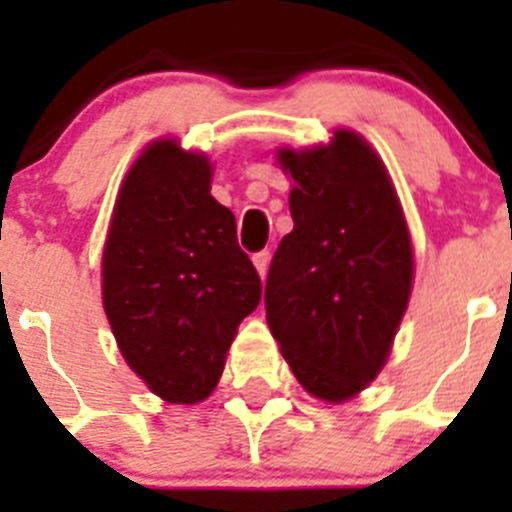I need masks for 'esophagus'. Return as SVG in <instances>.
<instances>
[{"mask_svg":"<svg viewBox=\"0 0 512 512\" xmlns=\"http://www.w3.org/2000/svg\"><path fill=\"white\" fill-rule=\"evenodd\" d=\"M269 251H259L253 253V266H256V271H259V277L264 279L266 277V269H269Z\"/></svg>","mask_w":512,"mask_h":512,"instance_id":"esophagus-1","label":"esophagus"}]
</instances>
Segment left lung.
<instances>
[{"mask_svg":"<svg viewBox=\"0 0 512 512\" xmlns=\"http://www.w3.org/2000/svg\"><path fill=\"white\" fill-rule=\"evenodd\" d=\"M277 158L292 176L295 228L271 259L266 320L297 382L343 402L382 372L408 310V223L390 174L354 130Z\"/></svg>","mask_w":512,"mask_h":512,"instance_id":"left-lung-1","label":"left lung"}]
</instances>
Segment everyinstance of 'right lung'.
Instances as JSON below:
<instances>
[{
	"label": "right lung",
	"mask_w": 512,
	"mask_h": 512,
	"mask_svg": "<svg viewBox=\"0 0 512 512\" xmlns=\"http://www.w3.org/2000/svg\"><path fill=\"white\" fill-rule=\"evenodd\" d=\"M210 179L205 153L153 140L117 192L102 253V302L120 354L174 405L215 390L235 330L261 300Z\"/></svg>",
	"instance_id": "obj_1"
}]
</instances>
